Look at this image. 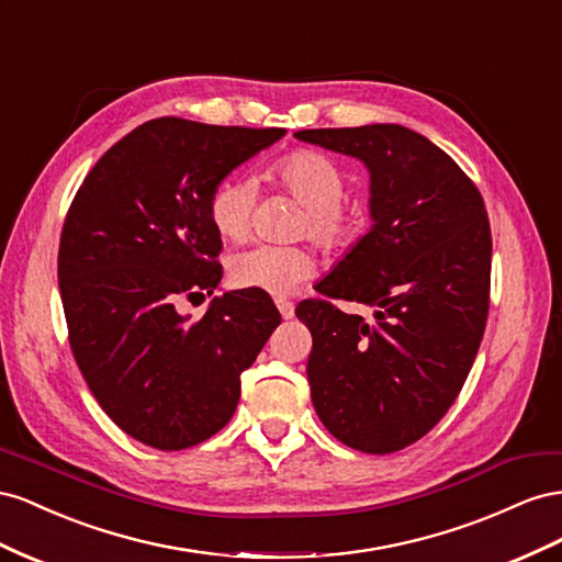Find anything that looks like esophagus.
<instances>
[{"label":"esophagus","mask_w":562,"mask_h":562,"mask_svg":"<svg viewBox=\"0 0 562 562\" xmlns=\"http://www.w3.org/2000/svg\"><path fill=\"white\" fill-rule=\"evenodd\" d=\"M276 303H278V311H280V315H282L284 319H292V317H294V303H292V301L278 299Z\"/></svg>","instance_id":"34e87169"}]
</instances>
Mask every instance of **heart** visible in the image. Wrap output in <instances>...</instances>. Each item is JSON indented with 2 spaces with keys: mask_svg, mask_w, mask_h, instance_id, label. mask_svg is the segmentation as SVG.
Returning a JSON list of instances; mask_svg holds the SVG:
<instances>
[{
  "mask_svg": "<svg viewBox=\"0 0 562 562\" xmlns=\"http://www.w3.org/2000/svg\"><path fill=\"white\" fill-rule=\"evenodd\" d=\"M268 179L294 195L306 214L299 221V235L308 237L329 256H346L367 233V216L346 204V171L323 153L294 150L268 169ZM254 186L228 176L214 186L206 212L223 239L239 243L251 226ZM315 270V259L303 247L254 245L233 256L231 280L243 290H259L272 296L292 294Z\"/></svg>",
  "mask_w": 562,
  "mask_h": 562,
  "instance_id": "obj_1",
  "label": "heart"
}]
</instances>
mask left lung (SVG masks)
Here are the masks:
<instances>
[{
    "label": "left lung",
    "mask_w": 562,
    "mask_h": 562,
    "mask_svg": "<svg viewBox=\"0 0 562 562\" xmlns=\"http://www.w3.org/2000/svg\"><path fill=\"white\" fill-rule=\"evenodd\" d=\"M299 140L370 169L374 226L301 301L308 383L319 422L367 454L424 438L452 407L483 341L492 233L475 183L436 143L400 124L303 130ZM334 300L364 302L375 319Z\"/></svg>",
    "instance_id": "1"
}]
</instances>
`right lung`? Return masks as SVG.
<instances>
[{
  "label": "right lung",
  "mask_w": 562,
  "mask_h": 562,
  "mask_svg": "<svg viewBox=\"0 0 562 562\" xmlns=\"http://www.w3.org/2000/svg\"><path fill=\"white\" fill-rule=\"evenodd\" d=\"M282 136L150 120L93 165L63 223L58 286L79 372L110 419L155 450H186L226 426L239 374L280 325L263 292L214 296L192 323L176 303L221 282L214 186Z\"/></svg>",
  "instance_id": "add662e5"
}]
</instances>
